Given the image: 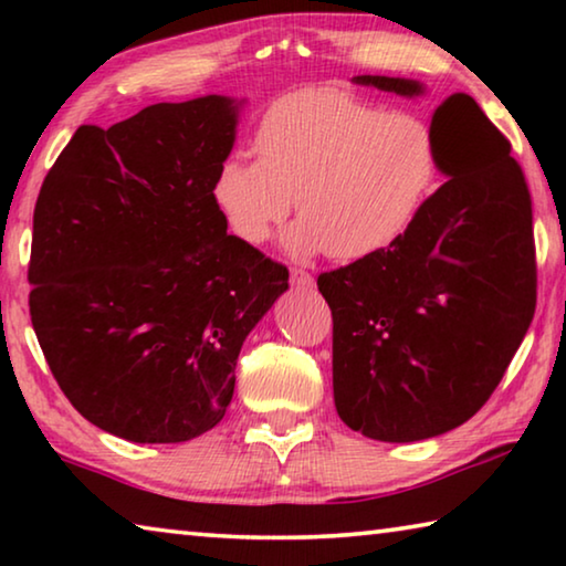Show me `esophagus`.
Wrapping results in <instances>:
<instances>
[{
	"instance_id": "34e87169",
	"label": "esophagus",
	"mask_w": 566,
	"mask_h": 566,
	"mask_svg": "<svg viewBox=\"0 0 566 566\" xmlns=\"http://www.w3.org/2000/svg\"><path fill=\"white\" fill-rule=\"evenodd\" d=\"M290 274H292V284L302 286V290H310V286L314 284V276L306 270H302V266H292Z\"/></svg>"
}]
</instances>
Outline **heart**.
Wrapping results in <instances>:
<instances>
[{"instance_id": "1", "label": "heart", "mask_w": 566, "mask_h": 566, "mask_svg": "<svg viewBox=\"0 0 566 566\" xmlns=\"http://www.w3.org/2000/svg\"><path fill=\"white\" fill-rule=\"evenodd\" d=\"M256 157H229L214 202L249 244L272 237L294 209L296 254L327 252L357 262L381 252L415 224L439 175L429 124L411 112L357 94L314 87L276 99L254 132Z\"/></svg>"}]
</instances>
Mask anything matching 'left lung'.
Here are the masks:
<instances>
[{
  "label": "left lung",
  "mask_w": 566,
  "mask_h": 566,
  "mask_svg": "<svg viewBox=\"0 0 566 566\" xmlns=\"http://www.w3.org/2000/svg\"><path fill=\"white\" fill-rule=\"evenodd\" d=\"M357 82L421 92L397 76ZM429 127L444 185L395 244L317 276L332 310L337 415L379 442H419L472 419L536 306L532 197L510 139L464 92Z\"/></svg>",
  "instance_id": "left-lung-1"
}]
</instances>
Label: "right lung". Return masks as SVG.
Here are the masks:
<instances>
[{"instance_id":"add662e5","label":"right lung","mask_w":566,"mask_h":566,"mask_svg":"<svg viewBox=\"0 0 566 566\" xmlns=\"http://www.w3.org/2000/svg\"><path fill=\"white\" fill-rule=\"evenodd\" d=\"M234 124L214 94L82 124L36 197L32 327L64 397L114 437L175 444L217 427L242 342L290 286L214 202Z\"/></svg>"}]
</instances>
